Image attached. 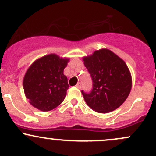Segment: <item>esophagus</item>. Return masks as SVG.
Listing matches in <instances>:
<instances>
[{
    "instance_id": "obj_1",
    "label": "esophagus",
    "mask_w": 156,
    "mask_h": 156,
    "mask_svg": "<svg viewBox=\"0 0 156 156\" xmlns=\"http://www.w3.org/2000/svg\"><path fill=\"white\" fill-rule=\"evenodd\" d=\"M76 88H79V89H80V88H81V83H78L76 85Z\"/></svg>"
}]
</instances>
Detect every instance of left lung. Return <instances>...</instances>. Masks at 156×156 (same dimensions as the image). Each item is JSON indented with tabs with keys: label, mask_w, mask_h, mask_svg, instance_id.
Here are the masks:
<instances>
[{
	"label": "left lung",
	"mask_w": 156,
	"mask_h": 156,
	"mask_svg": "<svg viewBox=\"0 0 156 156\" xmlns=\"http://www.w3.org/2000/svg\"><path fill=\"white\" fill-rule=\"evenodd\" d=\"M83 59L93 81L89 94L82 91L85 103L98 113L118 108L128 98L132 85L125 62L108 49L95 51Z\"/></svg>",
	"instance_id": "1"
}]
</instances>
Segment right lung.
Here are the masks:
<instances>
[{
  "label": "right lung",
  "instance_id": "right-lung-1",
  "mask_svg": "<svg viewBox=\"0 0 156 156\" xmlns=\"http://www.w3.org/2000/svg\"><path fill=\"white\" fill-rule=\"evenodd\" d=\"M69 58L52 53L36 59L27 71L23 80L26 98L33 107L51 111L62 103L69 88L63 73Z\"/></svg>",
  "mask_w": 156,
  "mask_h": 156
}]
</instances>
